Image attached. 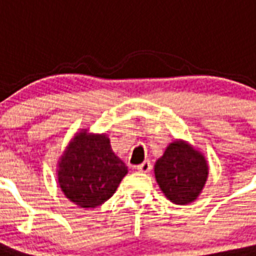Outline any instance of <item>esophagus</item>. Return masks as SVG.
I'll return each instance as SVG.
<instances>
[{"mask_svg":"<svg viewBox=\"0 0 256 256\" xmlns=\"http://www.w3.org/2000/svg\"><path fill=\"white\" fill-rule=\"evenodd\" d=\"M151 162L150 161H144V162H142L140 165H138L136 166V169L139 172H142V173H148V172L151 170Z\"/></svg>","mask_w":256,"mask_h":256,"instance_id":"esophagus-1","label":"esophagus"}]
</instances>
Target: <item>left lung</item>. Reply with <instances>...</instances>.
Segmentation results:
<instances>
[{
  "instance_id": "obj_1",
  "label": "left lung",
  "mask_w": 256,
  "mask_h": 256,
  "mask_svg": "<svg viewBox=\"0 0 256 256\" xmlns=\"http://www.w3.org/2000/svg\"><path fill=\"white\" fill-rule=\"evenodd\" d=\"M154 174L164 195L176 204L196 200L208 177L204 156L188 142L176 139L169 143L154 165Z\"/></svg>"
}]
</instances>
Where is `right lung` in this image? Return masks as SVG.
<instances>
[{"label":"right lung","mask_w":256,"mask_h":256,"mask_svg":"<svg viewBox=\"0 0 256 256\" xmlns=\"http://www.w3.org/2000/svg\"><path fill=\"white\" fill-rule=\"evenodd\" d=\"M128 173L116 156L106 134L80 130L70 139L57 162V182L69 200L94 208L113 196Z\"/></svg>","instance_id":"1"}]
</instances>
